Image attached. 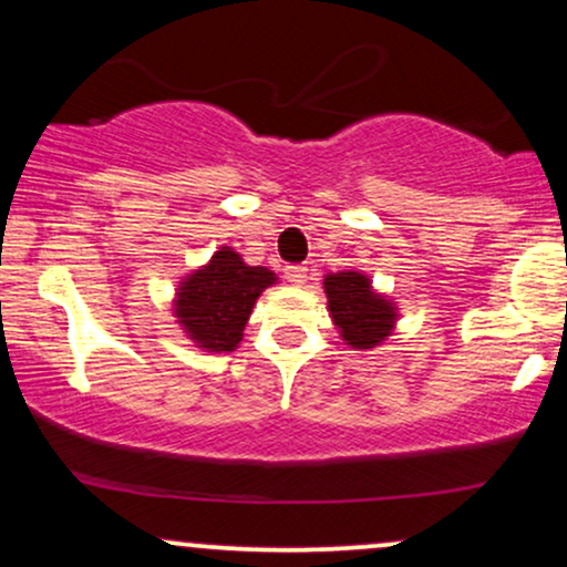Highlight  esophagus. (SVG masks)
<instances>
[{"instance_id": "obj_1", "label": "esophagus", "mask_w": 567, "mask_h": 567, "mask_svg": "<svg viewBox=\"0 0 567 567\" xmlns=\"http://www.w3.org/2000/svg\"><path fill=\"white\" fill-rule=\"evenodd\" d=\"M306 277H309V269H306V266H301V264L285 266V279H288L290 285H296V288L306 282Z\"/></svg>"}]
</instances>
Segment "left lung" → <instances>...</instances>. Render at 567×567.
Listing matches in <instances>:
<instances>
[{"label":"left lung","mask_w":567,"mask_h":567,"mask_svg":"<svg viewBox=\"0 0 567 567\" xmlns=\"http://www.w3.org/2000/svg\"><path fill=\"white\" fill-rule=\"evenodd\" d=\"M328 311L343 341L351 349H375L392 336L396 324V303L373 290L368 275L357 269L330 271L322 279Z\"/></svg>","instance_id":"left-lung-1"}]
</instances>
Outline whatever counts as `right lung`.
<instances>
[{
    "instance_id": "add662e5",
    "label": "right lung",
    "mask_w": 567,
    "mask_h": 567,
    "mask_svg": "<svg viewBox=\"0 0 567 567\" xmlns=\"http://www.w3.org/2000/svg\"><path fill=\"white\" fill-rule=\"evenodd\" d=\"M275 282V271L247 266L237 250L218 247L210 261L181 279L173 301L175 322L202 351H234L258 296Z\"/></svg>"
}]
</instances>
